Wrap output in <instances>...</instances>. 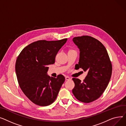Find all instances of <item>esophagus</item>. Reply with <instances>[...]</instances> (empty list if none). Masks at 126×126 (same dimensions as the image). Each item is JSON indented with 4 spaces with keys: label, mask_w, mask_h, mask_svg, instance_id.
Wrapping results in <instances>:
<instances>
[{
    "label": "esophagus",
    "mask_w": 126,
    "mask_h": 126,
    "mask_svg": "<svg viewBox=\"0 0 126 126\" xmlns=\"http://www.w3.org/2000/svg\"><path fill=\"white\" fill-rule=\"evenodd\" d=\"M65 79L66 80H71V78H70L69 77H68V76L65 77Z\"/></svg>",
    "instance_id": "obj_1"
}]
</instances>
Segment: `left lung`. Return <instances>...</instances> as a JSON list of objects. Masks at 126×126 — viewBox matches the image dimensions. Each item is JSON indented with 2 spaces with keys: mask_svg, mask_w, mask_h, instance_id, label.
Listing matches in <instances>:
<instances>
[{
  "mask_svg": "<svg viewBox=\"0 0 126 126\" xmlns=\"http://www.w3.org/2000/svg\"><path fill=\"white\" fill-rule=\"evenodd\" d=\"M73 41L80 50L76 70L87 72L83 80L73 78L75 87L72 93L76 98L83 103L98 99L105 91L112 74V64L104 46L98 40L88 35L75 37Z\"/></svg>",
  "mask_w": 126,
  "mask_h": 126,
  "instance_id": "8db88e82",
  "label": "left lung"
}]
</instances>
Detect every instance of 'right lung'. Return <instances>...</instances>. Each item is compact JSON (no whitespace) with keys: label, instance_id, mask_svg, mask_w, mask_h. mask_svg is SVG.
<instances>
[{"label":"right lung","instance_id":"1","mask_svg":"<svg viewBox=\"0 0 126 126\" xmlns=\"http://www.w3.org/2000/svg\"><path fill=\"white\" fill-rule=\"evenodd\" d=\"M67 41L39 40L25 47L15 64L18 82L24 94L34 104L41 106L55 100L65 80L63 75L56 78L48 76V65L55 63V56Z\"/></svg>","mask_w":126,"mask_h":126}]
</instances>
